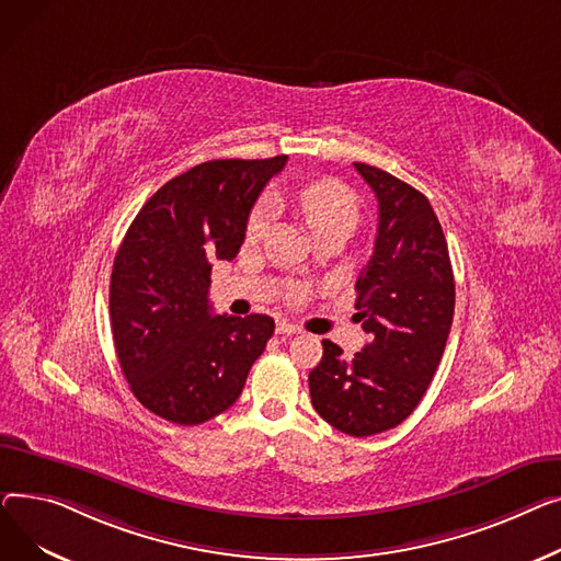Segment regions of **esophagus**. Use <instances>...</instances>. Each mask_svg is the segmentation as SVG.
<instances>
[{
  "label": "esophagus",
  "mask_w": 561,
  "mask_h": 561,
  "mask_svg": "<svg viewBox=\"0 0 561 561\" xmlns=\"http://www.w3.org/2000/svg\"><path fill=\"white\" fill-rule=\"evenodd\" d=\"M276 333L278 335H296V333H301V328L294 325V323H287V321H278L276 323Z\"/></svg>",
  "instance_id": "obj_1"
}]
</instances>
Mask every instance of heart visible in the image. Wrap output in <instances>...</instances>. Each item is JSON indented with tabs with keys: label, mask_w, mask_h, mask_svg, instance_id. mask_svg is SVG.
Wrapping results in <instances>:
<instances>
[{
	"label": "heart",
	"mask_w": 561,
	"mask_h": 561,
	"mask_svg": "<svg viewBox=\"0 0 561 561\" xmlns=\"http://www.w3.org/2000/svg\"><path fill=\"white\" fill-rule=\"evenodd\" d=\"M296 208L301 210L304 219L312 228V233H323L328 228H344L351 230L357 224L359 206L355 194L333 179H321L314 183H308L294 196ZM272 221V202L262 199L249 215L247 221V238L260 240L265 236V230Z\"/></svg>",
	"instance_id": "heart-1"
}]
</instances>
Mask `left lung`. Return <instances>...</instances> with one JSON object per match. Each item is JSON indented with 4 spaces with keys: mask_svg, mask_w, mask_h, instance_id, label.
Masks as SVG:
<instances>
[{
    "mask_svg": "<svg viewBox=\"0 0 561 561\" xmlns=\"http://www.w3.org/2000/svg\"><path fill=\"white\" fill-rule=\"evenodd\" d=\"M378 199V233L355 289L369 344L351 359L331 340L310 371L312 408L351 437L403 423L439 367L455 312V278L442 224L401 179L353 162Z\"/></svg>",
    "mask_w": 561,
    "mask_h": 561,
    "instance_id": "obj_1",
    "label": "left lung"
}]
</instances>
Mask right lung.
<instances>
[{"label": "right lung", "mask_w": 561, "mask_h": 561, "mask_svg": "<svg viewBox=\"0 0 561 561\" xmlns=\"http://www.w3.org/2000/svg\"><path fill=\"white\" fill-rule=\"evenodd\" d=\"M287 156L208 160L164 183L136 215L111 276L115 353L134 397L179 425H199L238 401L274 335L267 314L210 308L213 260H233L249 213Z\"/></svg>", "instance_id": "add662e5"}]
</instances>
